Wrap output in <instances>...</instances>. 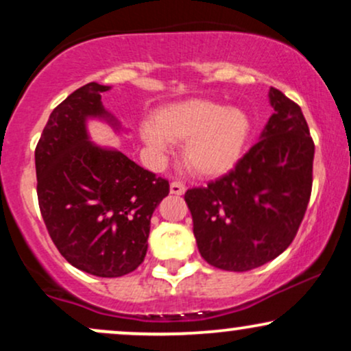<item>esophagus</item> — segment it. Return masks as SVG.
Here are the masks:
<instances>
[{
	"instance_id": "esophagus-1",
	"label": "esophagus",
	"mask_w": 351,
	"mask_h": 351,
	"mask_svg": "<svg viewBox=\"0 0 351 351\" xmlns=\"http://www.w3.org/2000/svg\"><path fill=\"white\" fill-rule=\"evenodd\" d=\"M186 191V186H184L181 181H171L170 183V193L171 195H183Z\"/></svg>"
}]
</instances>
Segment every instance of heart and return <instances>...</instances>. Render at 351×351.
Listing matches in <instances>:
<instances>
[{"label": "heart", "mask_w": 351, "mask_h": 351, "mask_svg": "<svg viewBox=\"0 0 351 351\" xmlns=\"http://www.w3.org/2000/svg\"><path fill=\"white\" fill-rule=\"evenodd\" d=\"M249 132L251 122L244 110L208 99L170 104L156 119H145L140 125L143 143L158 158L171 152L173 143L184 140V165L199 176L231 170L243 155Z\"/></svg>", "instance_id": "b5f03b06"}]
</instances>
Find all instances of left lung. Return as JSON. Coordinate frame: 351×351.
<instances>
[{"mask_svg":"<svg viewBox=\"0 0 351 351\" xmlns=\"http://www.w3.org/2000/svg\"><path fill=\"white\" fill-rule=\"evenodd\" d=\"M274 114L228 175L184 195L199 254L223 271L261 267L291 245L312 191L313 147L300 107L271 87Z\"/></svg>","mask_w":351,"mask_h":351,"instance_id":"left-lung-1","label":"left lung"}]
</instances>
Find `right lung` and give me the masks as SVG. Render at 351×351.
Here are the masks:
<instances>
[{"instance_id":"right-lung-1","label":"right lung","mask_w":351,"mask_h":351,"mask_svg":"<svg viewBox=\"0 0 351 351\" xmlns=\"http://www.w3.org/2000/svg\"><path fill=\"white\" fill-rule=\"evenodd\" d=\"M108 86L77 88L52 110L36 147L38 199L52 243L67 263L97 277H122L143 263L150 219L167 180L122 152L90 140L87 120L122 125L102 104Z\"/></svg>"}]
</instances>
